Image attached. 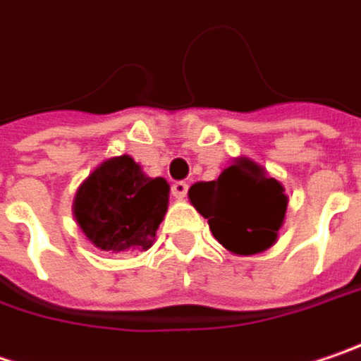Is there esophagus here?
Segmentation results:
<instances>
[{"mask_svg": "<svg viewBox=\"0 0 361 361\" xmlns=\"http://www.w3.org/2000/svg\"><path fill=\"white\" fill-rule=\"evenodd\" d=\"M171 194H173L176 200H183L185 194H188V183H185V181H176V183L171 185Z\"/></svg>", "mask_w": 361, "mask_h": 361, "instance_id": "34e87169", "label": "esophagus"}]
</instances>
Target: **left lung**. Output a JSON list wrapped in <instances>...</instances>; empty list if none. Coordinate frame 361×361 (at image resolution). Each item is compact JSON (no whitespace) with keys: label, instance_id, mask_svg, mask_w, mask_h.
<instances>
[{"label":"left lung","instance_id":"left-lung-1","mask_svg":"<svg viewBox=\"0 0 361 361\" xmlns=\"http://www.w3.org/2000/svg\"><path fill=\"white\" fill-rule=\"evenodd\" d=\"M188 196L214 239L237 255L269 249L286 216L284 185L247 157L233 161L219 180L194 183Z\"/></svg>","mask_w":361,"mask_h":361}]
</instances>
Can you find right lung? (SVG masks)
Here are the masks:
<instances>
[{"mask_svg":"<svg viewBox=\"0 0 361 361\" xmlns=\"http://www.w3.org/2000/svg\"><path fill=\"white\" fill-rule=\"evenodd\" d=\"M169 183L149 178L130 155L104 161L75 194L73 214L102 251H147L167 212Z\"/></svg>","mask_w":361,"mask_h":361,"instance_id":"right-lung-1","label":"right lung"}]
</instances>
